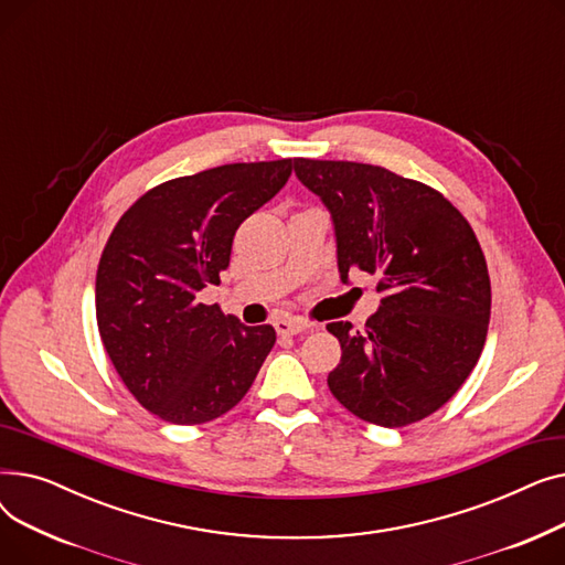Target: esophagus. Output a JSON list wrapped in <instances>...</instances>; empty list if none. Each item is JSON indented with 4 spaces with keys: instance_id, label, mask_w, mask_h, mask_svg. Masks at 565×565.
I'll list each match as a JSON object with an SVG mask.
<instances>
[{
    "instance_id": "obj_1",
    "label": "esophagus",
    "mask_w": 565,
    "mask_h": 565,
    "mask_svg": "<svg viewBox=\"0 0 565 565\" xmlns=\"http://www.w3.org/2000/svg\"><path fill=\"white\" fill-rule=\"evenodd\" d=\"M311 324L307 322V320H300V318H277L275 320V330L279 332V334H286V337H290V334H300V332H305V330H309Z\"/></svg>"
}]
</instances>
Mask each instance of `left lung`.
Returning a JSON list of instances; mask_svg holds the SVG:
<instances>
[{
	"label": "left lung",
	"mask_w": 565,
	"mask_h": 565,
	"mask_svg": "<svg viewBox=\"0 0 565 565\" xmlns=\"http://www.w3.org/2000/svg\"><path fill=\"white\" fill-rule=\"evenodd\" d=\"M292 169L330 211L341 281L354 270L380 279V307L362 330L328 324L343 350L330 392L375 426L422 422L462 387L488 337L477 235L439 192L384 167L295 158Z\"/></svg>",
	"instance_id": "8db88e82"
}]
</instances>
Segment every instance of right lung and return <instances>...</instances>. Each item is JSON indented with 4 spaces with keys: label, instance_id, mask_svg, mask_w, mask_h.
I'll return each mask as SVG.
<instances>
[{
    "label": "right lung",
    "instance_id": "add662e5",
    "mask_svg": "<svg viewBox=\"0 0 565 565\" xmlns=\"http://www.w3.org/2000/svg\"><path fill=\"white\" fill-rule=\"evenodd\" d=\"M290 178V160L237 162L173 178L114 226L96 275V318L130 394L178 426L243 401L270 354L273 324L247 328L199 290L220 284L233 235Z\"/></svg>",
    "mask_w": 565,
    "mask_h": 565
}]
</instances>
